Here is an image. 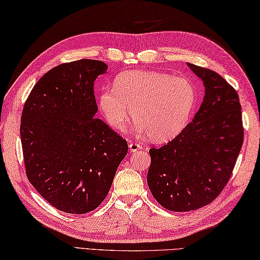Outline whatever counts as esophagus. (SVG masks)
Instances as JSON below:
<instances>
[{
    "mask_svg": "<svg viewBox=\"0 0 260 260\" xmlns=\"http://www.w3.org/2000/svg\"><path fill=\"white\" fill-rule=\"evenodd\" d=\"M141 148H143V147H141V145L138 144V143H130L129 144L130 151H137V150H139Z\"/></svg>",
    "mask_w": 260,
    "mask_h": 260,
    "instance_id": "34e87169",
    "label": "esophagus"
}]
</instances>
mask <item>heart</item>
I'll return each mask as SVG.
<instances>
[{"mask_svg": "<svg viewBox=\"0 0 260 260\" xmlns=\"http://www.w3.org/2000/svg\"><path fill=\"white\" fill-rule=\"evenodd\" d=\"M100 110L115 130L124 128L131 109L136 129L156 143L180 134L197 103V91L184 77L156 71H126L115 78L114 87L100 95Z\"/></svg>", "mask_w": 260, "mask_h": 260, "instance_id": "b5f03b06", "label": "heart"}]
</instances>
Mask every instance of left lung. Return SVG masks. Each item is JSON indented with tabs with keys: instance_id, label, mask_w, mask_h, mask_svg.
Listing matches in <instances>:
<instances>
[{
	"instance_id": "8db88e82",
	"label": "left lung",
	"mask_w": 260,
	"mask_h": 260,
	"mask_svg": "<svg viewBox=\"0 0 260 260\" xmlns=\"http://www.w3.org/2000/svg\"><path fill=\"white\" fill-rule=\"evenodd\" d=\"M188 66L206 87L203 104L174 139L149 149L147 183L157 203L172 212L196 210L218 197L244 137L237 90L215 71Z\"/></svg>"
}]
</instances>
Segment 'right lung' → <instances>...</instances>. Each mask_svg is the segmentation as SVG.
<instances>
[{"mask_svg": "<svg viewBox=\"0 0 260 260\" xmlns=\"http://www.w3.org/2000/svg\"><path fill=\"white\" fill-rule=\"evenodd\" d=\"M106 69L88 58L62 63L36 82L24 103L20 137L27 178L64 213L99 207L128 153L126 140L94 117V82Z\"/></svg>", "mask_w": 260, "mask_h": 260, "instance_id": "obj_1", "label": "right lung"}]
</instances>
